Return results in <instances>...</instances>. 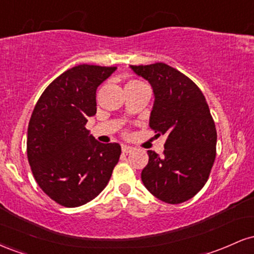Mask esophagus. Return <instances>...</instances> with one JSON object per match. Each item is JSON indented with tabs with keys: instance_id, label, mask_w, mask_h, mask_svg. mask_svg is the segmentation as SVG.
I'll return each mask as SVG.
<instances>
[{
	"instance_id": "34e87169",
	"label": "esophagus",
	"mask_w": 254,
	"mask_h": 254,
	"mask_svg": "<svg viewBox=\"0 0 254 254\" xmlns=\"http://www.w3.org/2000/svg\"><path fill=\"white\" fill-rule=\"evenodd\" d=\"M132 149H133V148L130 147V145H125V144L122 145V150H123V153H125V154L131 153V151H132Z\"/></svg>"
}]
</instances>
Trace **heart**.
<instances>
[{
    "instance_id": "heart-1",
    "label": "heart",
    "mask_w": 254,
    "mask_h": 254,
    "mask_svg": "<svg viewBox=\"0 0 254 254\" xmlns=\"http://www.w3.org/2000/svg\"><path fill=\"white\" fill-rule=\"evenodd\" d=\"M139 83H142V82H139V81H130V82L127 84H139Z\"/></svg>"
}]
</instances>
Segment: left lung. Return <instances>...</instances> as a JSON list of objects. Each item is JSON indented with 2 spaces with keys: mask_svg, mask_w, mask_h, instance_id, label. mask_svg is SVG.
<instances>
[{
  "mask_svg": "<svg viewBox=\"0 0 254 254\" xmlns=\"http://www.w3.org/2000/svg\"><path fill=\"white\" fill-rule=\"evenodd\" d=\"M130 68L153 87L150 129L167 136L164 155L148 150L142 182L162 202H186L205 185L216 156V127L205 97L193 81L165 63Z\"/></svg>",
  "mask_w": 254,
  "mask_h": 254,
  "instance_id": "left-lung-1",
  "label": "left lung"
}]
</instances>
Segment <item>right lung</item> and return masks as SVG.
Listing matches in <instances>:
<instances>
[{"instance_id":"obj_1","label":"right lung","mask_w":254,"mask_h":254,"mask_svg":"<svg viewBox=\"0 0 254 254\" xmlns=\"http://www.w3.org/2000/svg\"><path fill=\"white\" fill-rule=\"evenodd\" d=\"M117 66L80 64L46 87L32 112L27 157L39 188L66 206L83 205L106 188L122 148L86 129L97 113V88Z\"/></svg>"}]
</instances>
